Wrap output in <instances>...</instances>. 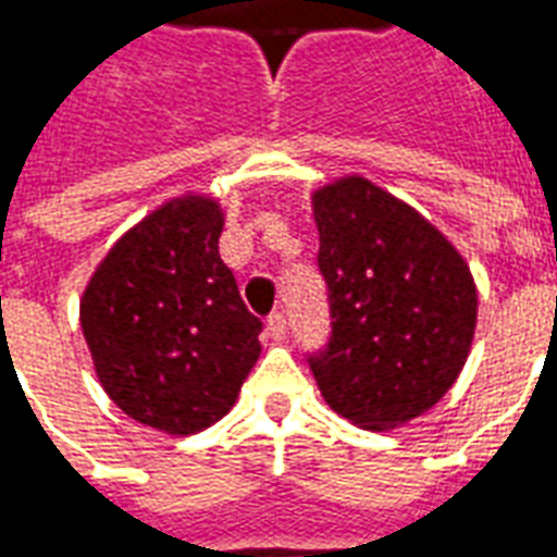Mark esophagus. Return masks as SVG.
Here are the masks:
<instances>
[{
    "label": "esophagus",
    "instance_id": "34e87169",
    "mask_svg": "<svg viewBox=\"0 0 557 557\" xmlns=\"http://www.w3.org/2000/svg\"><path fill=\"white\" fill-rule=\"evenodd\" d=\"M265 334L271 339H274V343H280V339L286 337V319H283V313H271V315H268Z\"/></svg>",
    "mask_w": 557,
    "mask_h": 557
}]
</instances>
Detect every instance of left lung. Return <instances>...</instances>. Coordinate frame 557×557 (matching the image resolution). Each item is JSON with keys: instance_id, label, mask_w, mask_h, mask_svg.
Returning <instances> with one entry per match:
<instances>
[{"instance_id": "1", "label": "left lung", "mask_w": 557, "mask_h": 557, "mask_svg": "<svg viewBox=\"0 0 557 557\" xmlns=\"http://www.w3.org/2000/svg\"><path fill=\"white\" fill-rule=\"evenodd\" d=\"M331 339L307 358L322 397L363 430L420 418L454 387L478 327V286L454 244L363 175L313 190Z\"/></svg>"}]
</instances>
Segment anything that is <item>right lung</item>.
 <instances>
[{
	"instance_id": "add662e5",
	"label": "right lung",
	"mask_w": 557,
	"mask_h": 557,
	"mask_svg": "<svg viewBox=\"0 0 557 557\" xmlns=\"http://www.w3.org/2000/svg\"><path fill=\"white\" fill-rule=\"evenodd\" d=\"M220 232L214 196H175L107 250L79 298L101 387L151 430L218 423L259 361L262 322L220 259Z\"/></svg>"
}]
</instances>
